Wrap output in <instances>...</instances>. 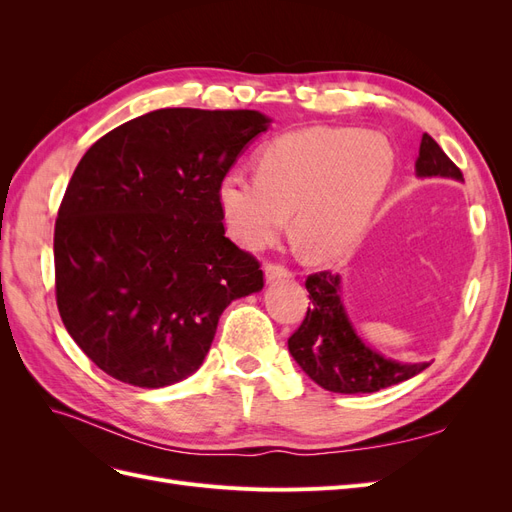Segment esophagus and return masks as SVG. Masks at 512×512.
Wrapping results in <instances>:
<instances>
[{
    "label": "esophagus",
    "instance_id": "obj_1",
    "mask_svg": "<svg viewBox=\"0 0 512 512\" xmlns=\"http://www.w3.org/2000/svg\"><path fill=\"white\" fill-rule=\"evenodd\" d=\"M265 277H267V282L288 280V277H292V271L286 269L284 265H277V262H267V265H265Z\"/></svg>",
    "mask_w": 512,
    "mask_h": 512
}]
</instances>
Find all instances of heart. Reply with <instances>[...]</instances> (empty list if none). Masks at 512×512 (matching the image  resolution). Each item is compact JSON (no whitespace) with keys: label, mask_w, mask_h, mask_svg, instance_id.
I'll return each instance as SVG.
<instances>
[{"label":"heart","mask_w":512,"mask_h":512,"mask_svg":"<svg viewBox=\"0 0 512 512\" xmlns=\"http://www.w3.org/2000/svg\"><path fill=\"white\" fill-rule=\"evenodd\" d=\"M395 173V149L374 130L307 128L260 149L256 175L228 170L218 205L230 237L247 250L292 237L316 262L344 258L359 243Z\"/></svg>","instance_id":"b5f03b06"}]
</instances>
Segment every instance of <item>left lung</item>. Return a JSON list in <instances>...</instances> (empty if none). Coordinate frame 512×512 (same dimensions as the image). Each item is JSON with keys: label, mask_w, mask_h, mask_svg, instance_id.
<instances>
[{"label": "left lung", "mask_w": 512, "mask_h": 512, "mask_svg": "<svg viewBox=\"0 0 512 512\" xmlns=\"http://www.w3.org/2000/svg\"><path fill=\"white\" fill-rule=\"evenodd\" d=\"M418 177H448L463 181L461 170L429 134H423L416 160ZM312 307L301 327L288 339L294 361L318 386L333 393H376L386 386L410 380L429 363H399L363 344L356 335L339 297V275L312 273L305 280Z\"/></svg>", "instance_id": "1"}]
</instances>
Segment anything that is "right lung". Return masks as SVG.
I'll return each mask as SVG.
<instances>
[{"label":"right lung","mask_w":512,"mask_h":512,"mask_svg":"<svg viewBox=\"0 0 512 512\" xmlns=\"http://www.w3.org/2000/svg\"><path fill=\"white\" fill-rule=\"evenodd\" d=\"M271 119L160 108L104 134L68 183L55 222V297L79 348L143 389L203 365L224 309L265 286L224 235L218 183Z\"/></svg>","instance_id":"obj_1"}]
</instances>
